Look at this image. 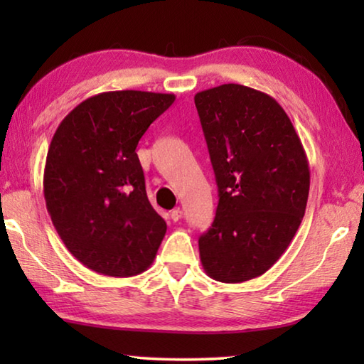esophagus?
I'll return each instance as SVG.
<instances>
[{
	"mask_svg": "<svg viewBox=\"0 0 364 364\" xmlns=\"http://www.w3.org/2000/svg\"><path fill=\"white\" fill-rule=\"evenodd\" d=\"M170 217H171V220H173V221L181 220V217H183V210H181V208H173V210L170 212Z\"/></svg>",
	"mask_w": 364,
	"mask_h": 364,
	"instance_id": "esophagus-1",
	"label": "esophagus"
}]
</instances>
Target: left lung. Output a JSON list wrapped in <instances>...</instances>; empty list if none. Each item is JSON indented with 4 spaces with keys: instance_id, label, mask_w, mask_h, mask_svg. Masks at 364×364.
I'll list each match as a JSON object with an SVG mask.
<instances>
[{
    "instance_id": "left-lung-1",
    "label": "left lung",
    "mask_w": 364,
    "mask_h": 364,
    "mask_svg": "<svg viewBox=\"0 0 364 364\" xmlns=\"http://www.w3.org/2000/svg\"><path fill=\"white\" fill-rule=\"evenodd\" d=\"M218 186L213 225L199 237L205 273L220 282L262 276L304 220L310 167L279 102L228 83L194 96Z\"/></svg>"
}]
</instances>
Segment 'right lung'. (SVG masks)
<instances>
[{
  "instance_id": "right-lung-1",
  "label": "right lung",
  "mask_w": 364,
  "mask_h": 364,
  "mask_svg": "<svg viewBox=\"0 0 364 364\" xmlns=\"http://www.w3.org/2000/svg\"><path fill=\"white\" fill-rule=\"evenodd\" d=\"M175 95L107 91L65 115L49 144L43 193L53 225L86 268L130 278L151 267L167 223L146 194L136 146Z\"/></svg>"
}]
</instances>
